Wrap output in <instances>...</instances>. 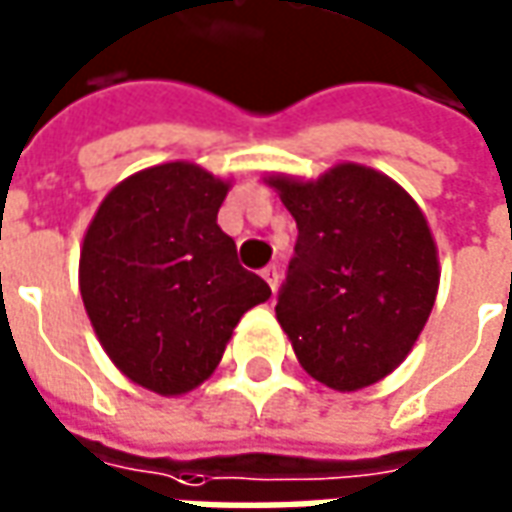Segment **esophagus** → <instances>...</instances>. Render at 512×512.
Instances as JSON below:
<instances>
[{
  "label": "esophagus",
  "instance_id": "1",
  "mask_svg": "<svg viewBox=\"0 0 512 512\" xmlns=\"http://www.w3.org/2000/svg\"><path fill=\"white\" fill-rule=\"evenodd\" d=\"M260 274H263V280L269 283L271 291H277V285H280V269H277V266H266Z\"/></svg>",
  "mask_w": 512,
  "mask_h": 512
}]
</instances>
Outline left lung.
<instances>
[{
  "label": "left lung",
  "mask_w": 512,
  "mask_h": 512,
  "mask_svg": "<svg viewBox=\"0 0 512 512\" xmlns=\"http://www.w3.org/2000/svg\"><path fill=\"white\" fill-rule=\"evenodd\" d=\"M269 184L297 221L277 322L316 381L370 387L412 350L437 297L426 215L389 176L350 162L316 182Z\"/></svg>",
  "instance_id": "8db88e82"
}]
</instances>
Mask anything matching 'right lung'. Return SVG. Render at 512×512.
I'll use <instances>...</instances> for the list:
<instances>
[{
  "instance_id": "1",
  "label": "right lung",
  "mask_w": 512,
  "mask_h": 512,
  "mask_svg": "<svg viewBox=\"0 0 512 512\" xmlns=\"http://www.w3.org/2000/svg\"><path fill=\"white\" fill-rule=\"evenodd\" d=\"M229 184L190 162L139 170L103 198L81 249V297L103 350L139 387L207 381L241 316L271 297L218 227Z\"/></svg>"
}]
</instances>
